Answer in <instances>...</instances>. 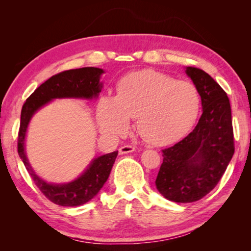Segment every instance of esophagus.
<instances>
[{
	"instance_id": "esophagus-1",
	"label": "esophagus",
	"mask_w": 251,
	"mask_h": 251,
	"mask_svg": "<svg viewBox=\"0 0 251 251\" xmlns=\"http://www.w3.org/2000/svg\"><path fill=\"white\" fill-rule=\"evenodd\" d=\"M134 151H135V148L133 146L125 145V146H122L120 150H118V152H120V155H124V154H129V152H133Z\"/></svg>"
}]
</instances>
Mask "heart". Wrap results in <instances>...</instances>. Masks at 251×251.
I'll use <instances>...</instances> for the list:
<instances>
[{
  "instance_id": "1",
  "label": "heart",
  "mask_w": 251,
  "mask_h": 251,
  "mask_svg": "<svg viewBox=\"0 0 251 251\" xmlns=\"http://www.w3.org/2000/svg\"><path fill=\"white\" fill-rule=\"evenodd\" d=\"M201 109L197 87L152 70L133 72L117 85V96H103L97 122L103 134L117 137L136 118L141 137L155 146L171 145L193 128Z\"/></svg>"
}]
</instances>
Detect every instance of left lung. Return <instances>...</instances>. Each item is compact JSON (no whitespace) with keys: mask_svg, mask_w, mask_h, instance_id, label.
Segmentation results:
<instances>
[{"mask_svg":"<svg viewBox=\"0 0 251 251\" xmlns=\"http://www.w3.org/2000/svg\"><path fill=\"white\" fill-rule=\"evenodd\" d=\"M185 73L197 87L202 114L192 133L163 151L155 181L157 190L175 202L197 201L211 192L235 151L227 94L202 70L186 67Z\"/></svg>","mask_w":251,"mask_h":251,"instance_id":"1","label":"left lung"}]
</instances>
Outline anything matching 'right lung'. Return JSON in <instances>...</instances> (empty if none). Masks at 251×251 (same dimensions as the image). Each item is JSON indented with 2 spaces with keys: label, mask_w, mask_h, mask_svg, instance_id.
<instances>
[{
  "label": "right lung",
  "mask_w": 251,
  "mask_h": 251,
  "mask_svg": "<svg viewBox=\"0 0 251 251\" xmlns=\"http://www.w3.org/2000/svg\"><path fill=\"white\" fill-rule=\"evenodd\" d=\"M104 70L99 67H83L62 72L49 78L37 87L25 101L21 112V125L18 151L24 166L35 185L50 201L59 206L76 207L90 201L103 188L112 171L118 151L97 156L91 160L85 171L75 179L67 182H49L40 177L29 164L25 151L27 128L32 117L54 100L79 99L97 100L103 88L100 82Z\"/></svg>",
  "instance_id": "1"
}]
</instances>
